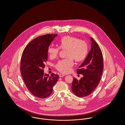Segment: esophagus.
Listing matches in <instances>:
<instances>
[{
    "instance_id": "1",
    "label": "esophagus",
    "mask_w": 125,
    "mask_h": 125,
    "mask_svg": "<svg viewBox=\"0 0 125 125\" xmlns=\"http://www.w3.org/2000/svg\"><path fill=\"white\" fill-rule=\"evenodd\" d=\"M65 76V75H64V74H60L59 75V76H60V77H63V76Z\"/></svg>"
}]
</instances>
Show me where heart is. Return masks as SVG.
<instances>
[{"label": "heart", "instance_id": "b5f03b06", "mask_svg": "<svg viewBox=\"0 0 125 125\" xmlns=\"http://www.w3.org/2000/svg\"><path fill=\"white\" fill-rule=\"evenodd\" d=\"M59 48L67 50L66 59L59 61L55 65V68L63 73L70 72L73 65L74 60L79 62L86 58L87 53L88 47L86 42L82 41L78 38L72 36H65L62 38L59 42ZM60 49L50 46L48 49L49 57L53 59L57 57Z\"/></svg>", "mask_w": 125, "mask_h": 125}]
</instances>
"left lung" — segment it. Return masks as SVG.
<instances>
[{"instance_id": "left-lung-1", "label": "left lung", "mask_w": 125, "mask_h": 125, "mask_svg": "<svg viewBox=\"0 0 125 125\" xmlns=\"http://www.w3.org/2000/svg\"><path fill=\"white\" fill-rule=\"evenodd\" d=\"M91 49L83 63L76 70L77 73L83 76L78 80L73 78L72 90L80 98L90 94L98 86L104 67L102 51L97 43L90 38Z\"/></svg>"}]
</instances>
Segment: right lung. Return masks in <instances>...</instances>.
<instances>
[{
	"label": "right lung",
	"instance_id": "obj_1",
	"mask_svg": "<svg viewBox=\"0 0 125 125\" xmlns=\"http://www.w3.org/2000/svg\"><path fill=\"white\" fill-rule=\"evenodd\" d=\"M57 34H46L30 42L23 52L20 70L28 89L38 98H44L52 94L53 88L60 78L54 73L49 76L44 73L48 61V49Z\"/></svg>",
	"mask_w": 125,
	"mask_h": 125
}]
</instances>
